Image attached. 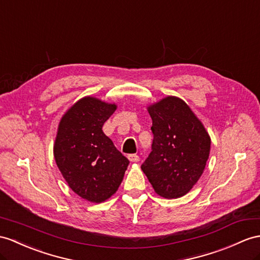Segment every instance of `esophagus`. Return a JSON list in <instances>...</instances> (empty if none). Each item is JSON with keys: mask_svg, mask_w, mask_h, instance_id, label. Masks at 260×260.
Masks as SVG:
<instances>
[{"mask_svg": "<svg viewBox=\"0 0 260 260\" xmlns=\"http://www.w3.org/2000/svg\"><path fill=\"white\" fill-rule=\"evenodd\" d=\"M128 159L131 162H138L139 160H140V157H139V155H137V154H129L128 155Z\"/></svg>", "mask_w": 260, "mask_h": 260, "instance_id": "esophagus-1", "label": "esophagus"}]
</instances>
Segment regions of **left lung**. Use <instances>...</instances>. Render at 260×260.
<instances>
[{
	"mask_svg": "<svg viewBox=\"0 0 260 260\" xmlns=\"http://www.w3.org/2000/svg\"><path fill=\"white\" fill-rule=\"evenodd\" d=\"M148 110L153 141L141 169L155 193L167 199L181 198L203 173L211 138L180 98L169 96Z\"/></svg>",
	"mask_w": 260,
	"mask_h": 260,
	"instance_id": "left-lung-1",
	"label": "left lung"
}]
</instances>
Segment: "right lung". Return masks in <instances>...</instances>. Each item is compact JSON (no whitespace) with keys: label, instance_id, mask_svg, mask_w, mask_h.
<instances>
[{"label":"right lung","instance_id":"1","mask_svg":"<svg viewBox=\"0 0 260 260\" xmlns=\"http://www.w3.org/2000/svg\"><path fill=\"white\" fill-rule=\"evenodd\" d=\"M116 105L85 97L61 118L54 156L69 187L94 203L109 199L121 184L129 160L103 131Z\"/></svg>","mask_w":260,"mask_h":260}]
</instances>
